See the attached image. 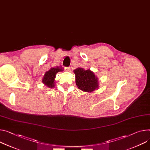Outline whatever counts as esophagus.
Instances as JSON below:
<instances>
[{
  "label": "esophagus",
  "instance_id": "obj_1",
  "mask_svg": "<svg viewBox=\"0 0 150 150\" xmlns=\"http://www.w3.org/2000/svg\"><path fill=\"white\" fill-rule=\"evenodd\" d=\"M70 68L69 67H64V71H69Z\"/></svg>",
  "mask_w": 150,
  "mask_h": 150
}]
</instances>
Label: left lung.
Returning a JSON list of instances; mask_svg holds the SVG:
<instances>
[{
	"label": "left lung",
	"instance_id": "left-lung-1",
	"mask_svg": "<svg viewBox=\"0 0 150 150\" xmlns=\"http://www.w3.org/2000/svg\"><path fill=\"white\" fill-rule=\"evenodd\" d=\"M74 72L75 74L76 85L79 90L91 93L99 88L98 78L91 70L78 67Z\"/></svg>",
	"mask_w": 150,
	"mask_h": 150
}]
</instances>
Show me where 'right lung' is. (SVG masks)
<instances>
[{
  "label": "right lung",
  "mask_w": 150,
  "mask_h": 150,
  "mask_svg": "<svg viewBox=\"0 0 150 150\" xmlns=\"http://www.w3.org/2000/svg\"><path fill=\"white\" fill-rule=\"evenodd\" d=\"M62 71H63V68L61 66L51 67L49 71L45 73L42 80V83L49 88H54V86H55L54 81H55L56 74L58 72Z\"/></svg>",
  "instance_id": "obj_1"
}]
</instances>
